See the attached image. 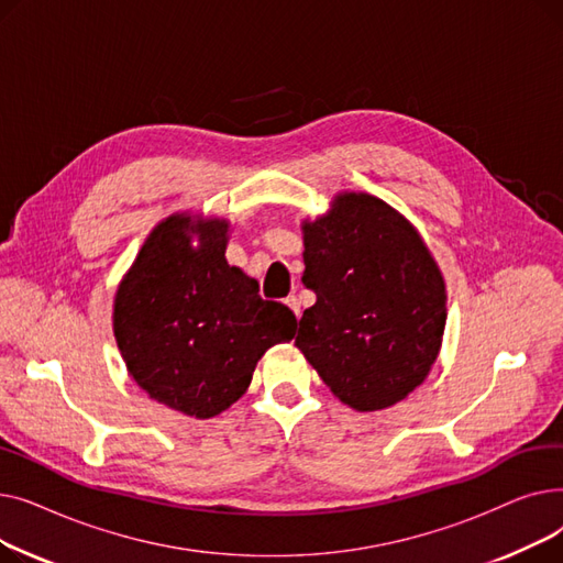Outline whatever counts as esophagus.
<instances>
[{"label":"esophagus","mask_w":563,"mask_h":563,"mask_svg":"<svg viewBox=\"0 0 563 563\" xmlns=\"http://www.w3.org/2000/svg\"><path fill=\"white\" fill-rule=\"evenodd\" d=\"M285 306H287L294 314L301 317V303H299V299H297V297H294V294H291V297H287V299H285Z\"/></svg>","instance_id":"esophagus-1"}]
</instances>
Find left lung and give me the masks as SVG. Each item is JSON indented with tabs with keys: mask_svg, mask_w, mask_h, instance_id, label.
Listing matches in <instances>:
<instances>
[{
	"mask_svg": "<svg viewBox=\"0 0 563 563\" xmlns=\"http://www.w3.org/2000/svg\"><path fill=\"white\" fill-rule=\"evenodd\" d=\"M303 283L317 303L297 346L346 406L380 410L416 390L445 331V280L429 249L388 202L342 194L303 223Z\"/></svg>",
	"mask_w": 563,
	"mask_h": 563,
	"instance_id": "1",
	"label": "left lung"
}]
</instances>
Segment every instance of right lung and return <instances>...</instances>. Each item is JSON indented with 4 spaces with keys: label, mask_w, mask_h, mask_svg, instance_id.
Returning <instances> with one entry per match:
<instances>
[{
    "label": "right lung",
    "mask_w": 563,
    "mask_h": 563,
    "mask_svg": "<svg viewBox=\"0 0 563 563\" xmlns=\"http://www.w3.org/2000/svg\"><path fill=\"white\" fill-rule=\"evenodd\" d=\"M201 244L190 246V232ZM225 221L177 214L147 236L118 287L113 333L139 386L173 410L214 418L240 399L262 353L294 338L297 317L260 297L225 262Z\"/></svg>",
    "instance_id": "add662e5"
}]
</instances>
